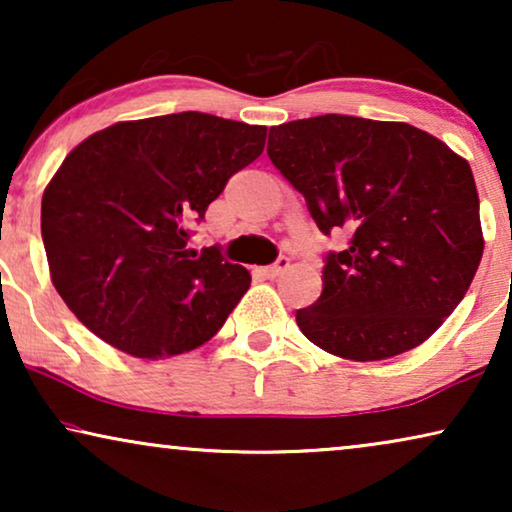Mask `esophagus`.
<instances>
[{"mask_svg": "<svg viewBox=\"0 0 512 512\" xmlns=\"http://www.w3.org/2000/svg\"><path fill=\"white\" fill-rule=\"evenodd\" d=\"M289 263H291L289 258H286V256H279L277 261L270 265V268H265V270H263V272H265V277H279L286 268H289Z\"/></svg>", "mask_w": 512, "mask_h": 512, "instance_id": "esophagus-1", "label": "esophagus"}]
</instances>
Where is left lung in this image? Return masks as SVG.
<instances>
[{"mask_svg":"<svg viewBox=\"0 0 512 512\" xmlns=\"http://www.w3.org/2000/svg\"><path fill=\"white\" fill-rule=\"evenodd\" d=\"M272 165L305 195L331 251L324 291L296 312L314 345L382 361L422 345L466 296L485 240L471 165L408 123L326 114L270 128Z\"/></svg>","mask_w":512,"mask_h":512,"instance_id":"obj_1","label":"left lung"}]
</instances>
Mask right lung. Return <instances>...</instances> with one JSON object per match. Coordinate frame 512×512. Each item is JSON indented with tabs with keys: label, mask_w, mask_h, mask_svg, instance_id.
I'll use <instances>...</instances> for the list:
<instances>
[{
	"label": "right lung",
	"mask_w": 512,
	"mask_h": 512,
	"mask_svg": "<svg viewBox=\"0 0 512 512\" xmlns=\"http://www.w3.org/2000/svg\"><path fill=\"white\" fill-rule=\"evenodd\" d=\"M265 125L181 111L109 125L69 151L41 198L55 291L88 331L137 359L205 345L251 275L188 247L226 181L263 153Z\"/></svg>",
	"instance_id": "add662e5"
}]
</instances>
